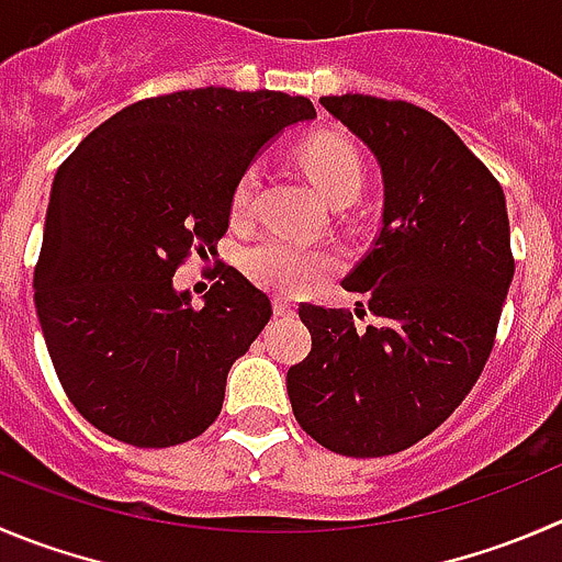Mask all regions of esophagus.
Returning <instances> with one entry per match:
<instances>
[{
  "mask_svg": "<svg viewBox=\"0 0 562 562\" xmlns=\"http://www.w3.org/2000/svg\"><path fill=\"white\" fill-rule=\"evenodd\" d=\"M272 312L278 314V317H295V303H290L286 301V297H276V301H272Z\"/></svg>",
  "mask_w": 562,
  "mask_h": 562,
  "instance_id": "esophagus-1",
  "label": "esophagus"
}]
</instances>
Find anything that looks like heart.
I'll use <instances>...</instances> for the list:
<instances>
[{
  "label": "heart",
  "mask_w": 562,
  "mask_h": 562,
  "mask_svg": "<svg viewBox=\"0 0 562 562\" xmlns=\"http://www.w3.org/2000/svg\"><path fill=\"white\" fill-rule=\"evenodd\" d=\"M301 165L330 204H339V201L350 204L361 190V181H364V168H361L358 151L350 140L339 135H317L303 143ZM259 181V165H248L239 173L232 190L234 221L243 223L254 215ZM336 265H339V259H336L334 250L303 245L297 239L281 237V234L259 239L243 254V270L248 272L250 281H256L265 290L281 292V295H301V292L312 290L319 278L336 270Z\"/></svg>",
  "instance_id": "heart-1"
}]
</instances>
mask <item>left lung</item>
<instances>
[{"label":"left lung","mask_w":562,"mask_h":562,"mask_svg":"<svg viewBox=\"0 0 562 562\" xmlns=\"http://www.w3.org/2000/svg\"><path fill=\"white\" fill-rule=\"evenodd\" d=\"M319 104L381 165V234L345 278L378 325L356 330L345 308L303 303L312 352L290 367L286 392L325 450L394 456L430 436L488 361L516 267L505 192L422 106L361 93Z\"/></svg>","instance_id":"obj_1"}]
</instances>
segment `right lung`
I'll use <instances>...</instances> for the list:
<instances>
[{"mask_svg":"<svg viewBox=\"0 0 562 562\" xmlns=\"http://www.w3.org/2000/svg\"><path fill=\"white\" fill-rule=\"evenodd\" d=\"M308 117L312 101L281 90H179L106 117L57 168L35 308L68 400L101 432L162 450L217 419L270 297L226 261L204 306L173 276L228 232L256 151Z\"/></svg>","mask_w":562,"mask_h":562,"instance_id":"obj_1","label":"right lung"}]
</instances>
